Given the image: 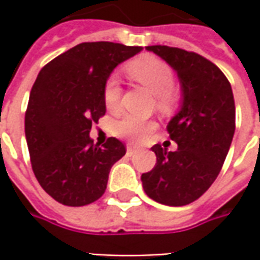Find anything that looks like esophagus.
<instances>
[{
    "mask_svg": "<svg viewBox=\"0 0 260 260\" xmlns=\"http://www.w3.org/2000/svg\"><path fill=\"white\" fill-rule=\"evenodd\" d=\"M136 152H137V149H136L135 146H127V155L128 156L135 155Z\"/></svg>",
    "mask_w": 260,
    "mask_h": 260,
    "instance_id": "obj_1",
    "label": "esophagus"
}]
</instances>
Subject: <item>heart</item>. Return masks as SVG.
I'll use <instances>...</instances> for the list:
<instances>
[{"label": "heart", "instance_id": "heart-1", "mask_svg": "<svg viewBox=\"0 0 260 260\" xmlns=\"http://www.w3.org/2000/svg\"><path fill=\"white\" fill-rule=\"evenodd\" d=\"M125 71L132 79L146 86L150 92L155 94L156 108L159 111H171L179 101V89L174 85V72L172 68L164 62L162 59L153 55H142L130 60L125 65ZM120 95L121 89L118 81L114 76L108 78L104 85L103 96L104 104L108 111L114 113L120 107ZM155 128V123L150 120H143L135 115H125L117 124V136L140 142L146 136L150 135Z\"/></svg>", "mask_w": 260, "mask_h": 260}]
</instances>
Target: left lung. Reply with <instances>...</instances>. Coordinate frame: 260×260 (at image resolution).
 Instances as JSON below:
<instances>
[{
    "label": "left lung",
    "mask_w": 260,
    "mask_h": 260,
    "mask_svg": "<svg viewBox=\"0 0 260 260\" xmlns=\"http://www.w3.org/2000/svg\"><path fill=\"white\" fill-rule=\"evenodd\" d=\"M146 49L178 74L182 105L166 127L178 149L152 147L156 165L142 175L143 189L160 204H191L214 182L232 145L236 128L232 85L213 62L198 53L160 45Z\"/></svg>",
    "instance_id": "1"
}]
</instances>
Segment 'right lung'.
Returning a JSON list of instances; mask_svg holds the SVG:
<instances>
[{
  "mask_svg": "<svg viewBox=\"0 0 260 260\" xmlns=\"http://www.w3.org/2000/svg\"><path fill=\"white\" fill-rule=\"evenodd\" d=\"M140 50L111 42L81 43L37 75L25 111V140L39 184L57 203L82 207L105 192L110 169L125 155V146L110 137L100 147L89 132L105 114L108 76Z\"/></svg>",
  "mask_w": 260,
  "mask_h": 260,
  "instance_id": "right-lung-1",
  "label": "right lung"
}]
</instances>
